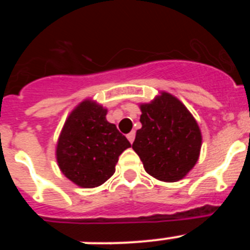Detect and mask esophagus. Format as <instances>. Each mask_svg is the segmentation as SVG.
Segmentation results:
<instances>
[{"mask_svg":"<svg viewBox=\"0 0 250 250\" xmlns=\"http://www.w3.org/2000/svg\"><path fill=\"white\" fill-rule=\"evenodd\" d=\"M126 138H127V140H129L130 143H131V144H132V141H134V139H135V131L129 132V134H127V135H126Z\"/></svg>","mask_w":250,"mask_h":250,"instance_id":"obj_1","label":"esophagus"}]
</instances>
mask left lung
Returning <instances> with one entry per match:
<instances>
[{"label": "left lung", "instance_id": "obj_1", "mask_svg": "<svg viewBox=\"0 0 250 250\" xmlns=\"http://www.w3.org/2000/svg\"><path fill=\"white\" fill-rule=\"evenodd\" d=\"M141 129L132 149L149 175L174 183L195 167L202 149V131L187 106L167 91L140 104Z\"/></svg>", "mask_w": 250, "mask_h": 250}]
</instances>
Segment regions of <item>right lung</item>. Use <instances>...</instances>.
<instances>
[{
	"label": "right lung",
	"mask_w": 250,
	"mask_h": 250,
	"mask_svg": "<svg viewBox=\"0 0 250 250\" xmlns=\"http://www.w3.org/2000/svg\"><path fill=\"white\" fill-rule=\"evenodd\" d=\"M107 109L85 99L70 112L56 144L61 173L77 187L96 188L111 178L130 143L106 120Z\"/></svg>",
	"instance_id": "add662e5"
}]
</instances>
